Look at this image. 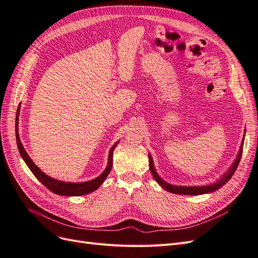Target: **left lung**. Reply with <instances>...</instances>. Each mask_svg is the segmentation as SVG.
Returning <instances> with one entry per match:
<instances>
[{
  "label": "left lung",
  "mask_w": 258,
  "mask_h": 258,
  "mask_svg": "<svg viewBox=\"0 0 258 258\" xmlns=\"http://www.w3.org/2000/svg\"><path fill=\"white\" fill-rule=\"evenodd\" d=\"M242 150H243V142H242V145H241L238 157H237L235 163H233V166L228 171V173L225 174V176L222 177L221 181H218L217 183H214V184L208 185V186H198V187H196V186L187 187L186 186L185 187V186H174V185H170V184L166 183L165 181H162V179L158 176L157 172H156V171H155V168H154V165H153L152 156L148 155V157H150V169H151V172H152L154 178L156 179V182H157L159 185H161V187H163V188H165L166 190L172 192V194H176V195H202V194H207V192H212V191L217 190L218 188H221L223 185H225L226 183L229 181V179L231 178V176L233 175V173H235V171L237 170L238 165H239V162H240V159H241Z\"/></svg>",
  "instance_id": "8db88e82"
}]
</instances>
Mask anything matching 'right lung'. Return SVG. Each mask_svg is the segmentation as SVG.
Masks as SVG:
<instances>
[{
  "instance_id": "add662e5",
  "label": "right lung",
  "mask_w": 258,
  "mask_h": 258,
  "mask_svg": "<svg viewBox=\"0 0 258 258\" xmlns=\"http://www.w3.org/2000/svg\"><path fill=\"white\" fill-rule=\"evenodd\" d=\"M16 132H17L16 138H17V145H18L19 153L21 155V157L23 158V160L26 161L29 169L32 171V173L35 175V177L38 179V181H40L44 186L47 187L50 191L57 194V195H61V196H82V195H86V194H89V192H92L93 190H96L98 187L103 183V181L106 178L108 173H110V171L112 169V163H113V152H114V148L116 147L117 143H118V142L115 143L113 145V147L111 148L110 155H108V165L102 174L99 175L95 179L88 181V182L66 183V182L57 181V179L46 175L34 165V162L29 157L28 153L25 151L23 145L20 142V139L18 136V129H16Z\"/></svg>"
}]
</instances>
